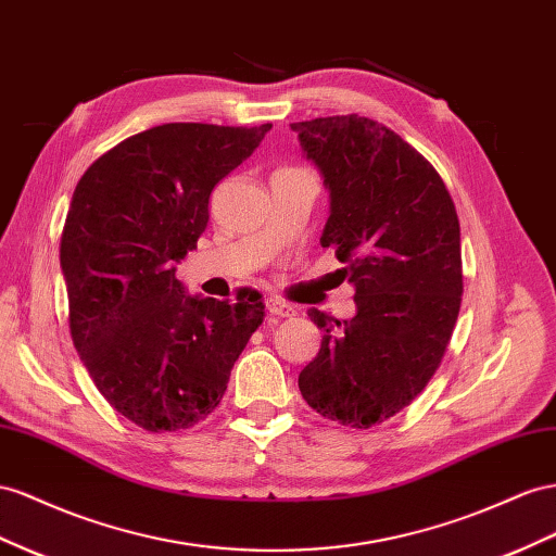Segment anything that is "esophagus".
I'll use <instances>...</instances> for the list:
<instances>
[{"mask_svg":"<svg viewBox=\"0 0 556 556\" xmlns=\"http://www.w3.org/2000/svg\"><path fill=\"white\" fill-rule=\"evenodd\" d=\"M266 311L271 315H278V318H292V315L296 313L294 306L285 304L278 296H266Z\"/></svg>","mask_w":556,"mask_h":556,"instance_id":"34e87169","label":"esophagus"}]
</instances>
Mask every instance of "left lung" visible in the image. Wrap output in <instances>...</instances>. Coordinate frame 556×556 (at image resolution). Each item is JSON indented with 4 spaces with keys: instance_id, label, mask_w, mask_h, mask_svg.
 Returning a JSON list of instances; mask_svg holds the SVG:
<instances>
[{
    "instance_id": "8db88e82",
    "label": "left lung",
    "mask_w": 556,
    "mask_h": 556,
    "mask_svg": "<svg viewBox=\"0 0 556 556\" xmlns=\"http://www.w3.org/2000/svg\"><path fill=\"white\" fill-rule=\"evenodd\" d=\"M329 189L320 243L355 285L353 320L311 308L323 343L299 374L308 407L371 428L424 393L452 341L463 299L460 224L440 173L367 116L292 124Z\"/></svg>"
}]
</instances>
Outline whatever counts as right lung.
Returning <instances> with one entry per match:
<instances>
[{
  "label": "right lung",
  "instance_id": "obj_1",
  "mask_svg": "<svg viewBox=\"0 0 556 556\" xmlns=\"http://www.w3.org/2000/svg\"><path fill=\"white\" fill-rule=\"evenodd\" d=\"M271 124H163L81 175L60 236L70 334L100 395L149 432L205 421L264 320L257 290L187 296L175 262L207 227L210 193Z\"/></svg>",
  "mask_w": 556,
  "mask_h": 556
}]
</instances>
